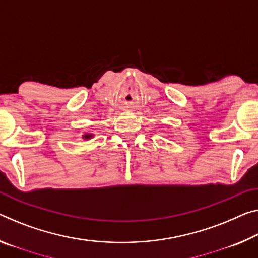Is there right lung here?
I'll list each match as a JSON object with an SVG mask.
<instances>
[{
  "mask_svg": "<svg viewBox=\"0 0 258 258\" xmlns=\"http://www.w3.org/2000/svg\"><path fill=\"white\" fill-rule=\"evenodd\" d=\"M94 137L93 133H84L83 134V139L84 140H89V139H92Z\"/></svg>",
  "mask_w": 258,
  "mask_h": 258,
  "instance_id": "right-lung-1",
  "label": "right lung"
}]
</instances>
